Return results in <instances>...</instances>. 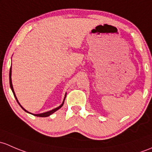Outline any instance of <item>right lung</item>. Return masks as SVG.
Segmentation results:
<instances>
[{"instance_id":"right-lung-1","label":"right lung","mask_w":152,"mask_h":152,"mask_svg":"<svg viewBox=\"0 0 152 152\" xmlns=\"http://www.w3.org/2000/svg\"><path fill=\"white\" fill-rule=\"evenodd\" d=\"M9 83H10V87H11V89H12V90L13 93H14V97H15L16 100H17V103H19V105H20V106H21V105L20 104V103H19V102H18V100H17V97H16V95H15V93H14V89H13V86H12V68H10V71H9ZM65 97H66V95H65ZM65 98H64V100H63V103H62V104L60 105V106H59V107H57V108H55V109L52 110V111H48V112H46V113H43V114H33V115H34V116H40V117H47V116H50L51 114H53L54 112H55L56 111H57V110H58L59 108H61L62 106H63V103H64V101H65ZM21 108H22V109L24 110V111H26V112H28V113H30V112H28V111H27L25 109V108H22V106H21ZM30 114H31V113H30Z\"/></svg>"}]
</instances>
